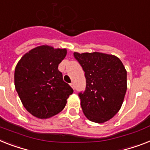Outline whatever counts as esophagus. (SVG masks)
Returning a JSON list of instances; mask_svg holds the SVG:
<instances>
[{
  "mask_svg": "<svg viewBox=\"0 0 150 150\" xmlns=\"http://www.w3.org/2000/svg\"><path fill=\"white\" fill-rule=\"evenodd\" d=\"M70 86H71V87L73 89H75V86H74V83H73V82L70 83Z\"/></svg>",
  "mask_w": 150,
  "mask_h": 150,
  "instance_id": "1",
  "label": "esophagus"
}]
</instances>
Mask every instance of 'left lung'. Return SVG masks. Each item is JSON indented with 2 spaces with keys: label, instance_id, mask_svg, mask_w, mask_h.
<instances>
[{
  "label": "left lung",
  "instance_id": "1",
  "mask_svg": "<svg viewBox=\"0 0 150 150\" xmlns=\"http://www.w3.org/2000/svg\"><path fill=\"white\" fill-rule=\"evenodd\" d=\"M86 80V90L79 93L81 109L88 120L109 121L121 109L127 89V72L118 57L101 52H74Z\"/></svg>",
  "mask_w": 150,
  "mask_h": 150
}]
</instances>
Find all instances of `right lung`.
Masks as SVG:
<instances>
[{
    "label": "right lung",
    "instance_id": "add662e5",
    "mask_svg": "<svg viewBox=\"0 0 150 150\" xmlns=\"http://www.w3.org/2000/svg\"><path fill=\"white\" fill-rule=\"evenodd\" d=\"M66 54V48L38 46L25 53L16 65V91L24 108L35 117L46 119L57 115L72 94L58 69Z\"/></svg>",
    "mask_w": 150,
    "mask_h": 150
}]
</instances>
